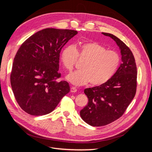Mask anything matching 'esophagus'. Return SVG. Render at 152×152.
Returning <instances> with one entry per match:
<instances>
[{
  "label": "esophagus",
  "instance_id": "esophagus-1",
  "mask_svg": "<svg viewBox=\"0 0 152 152\" xmlns=\"http://www.w3.org/2000/svg\"><path fill=\"white\" fill-rule=\"evenodd\" d=\"M77 89L75 88V87H72L70 88V92L71 93H75V92H77Z\"/></svg>",
  "mask_w": 152,
  "mask_h": 152
}]
</instances>
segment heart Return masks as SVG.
Listing matches in <instances>:
<instances>
[{"label":"heart","instance_id":"1","mask_svg":"<svg viewBox=\"0 0 152 152\" xmlns=\"http://www.w3.org/2000/svg\"><path fill=\"white\" fill-rule=\"evenodd\" d=\"M77 59L84 61L81 70L66 76L67 80L75 86L90 82L92 86H99L107 83L115 74L121 62L118 53L96 42L82 43L75 48L68 45L62 50L60 61L66 70L71 71Z\"/></svg>","mask_w":152,"mask_h":152}]
</instances>
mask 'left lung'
Listing matches in <instances>:
<instances>
[{
    "label": "left lung",
    "mask_w": 152,
    "mask_h": 152,
    "mask_svg": "<svg viewBox=\"0 0 152 152\" xmlns=\"http://www.w3.org/2000/svg\"><path fill=\"white\" fill-rule=\"evenodd\" d=\"M102 34L115 41L121 49L122 62L107 83L84 90L89 102L80 110V117L95 127L106 126L120 118L134 98L137 87V67L131 49L116 36Z\"/></svg>",
    "instance_id": "1"
}]
</instances>
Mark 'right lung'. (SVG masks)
I'll return each instance as SVG.
<instances>
[{
  "label": "right lung",
  "mask_w": 152,
  "mask_h": 152,
  "mask_svg": "<svg viewBox=\"0 0 152 152\" xmlns=\"http://www.w3.org/2000/svg\"><path fill=\"white\" fill-rule=\"evenodd\" d=\"M78 32L45 28L32 35L21 44L14 58L11 84L17 103L31 115L51 112L70 92L66 81H57L59 54Z\"/></svg>",
  "instance_id": "1"
}]
</instances>
